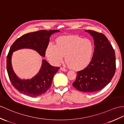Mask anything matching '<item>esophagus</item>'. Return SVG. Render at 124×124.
I'll return each mask as SVG.
<instances>
[{
	"mask_svg": "<svg viewBox=\"0 0 124 124\" xmlns=\"http://www.w3.org/2000/svg\"><path fill=\"white\" fill-rule=\"evenodd\" d=\"M60 70H61L62 71H65H65H67V69L64 68H62V67H60Z\"/></svg>",
	"mask_w": 124,
	"mask_h": 124,
	"instance_id": "1",
	"label": "esophagus"
}]
</instances>
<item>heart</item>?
Wrapping results in <instances>:
<instances>
[{
    "instance_id": "obj_1",
    "label": "heart",
    "mask_w": 124,
    "mask_h": 124,
    "mask_svg": "<svg viewBox=\"0 0 124 124\" xmlns=\"http://www.w3.org/2000/svg\"><path fill=\"white\" fill-rule=\"evenodd\" d=\"M91 40L77 36H66L59 38L57 44L49 43L46 49V55L54 65H58L64 56L68 66L74 70L85 68L91 62L93 54Z\"/></svg>"
}]
</instances>
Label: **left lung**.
Returning <instances> with one entry per match:
<instances>
[{
    "mask_svg": "<svg viewBox=\"0 0 124 124\" xmlns=\"http://www.w3.org/2000/svg\"><path fill=\"white\" fill-rule=\"evenodd\" d=\"M85 31L94 40V52L88 66L77 72L72 86L79 91L91 93L103 89L112 79L116 70V57L112 46L104 34Z\"/></svg>",
    "mask_w": 124,
    "mask_h": 124,
    "instance_id": "obj_1",
    "label": "left lung"
}]
</instances>
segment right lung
<instances>
[{"label": "right lung", "instance_id": "add662e5", "mask_svg": "<svg viewBox=\"0 0 124 124\" xmlns=\"http://www.w3.org/2000/svg\"><path fill=\"white\" fill-rule=\"evenodd\" d=\"M59 31L58 30H41L28 33L18 38L11 45L7 57V70L12 85L20 93L31 97L43 94L50 87L54 75L59 67L51 66L46 60L43 59L40 70L35 76L31 79H22L13 70L11 64L13 53L22 49H31L45 57L50 36Z\"/></svg>", "mask_w": 124, "mask_h": 124}]
</instances>
